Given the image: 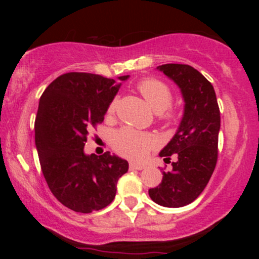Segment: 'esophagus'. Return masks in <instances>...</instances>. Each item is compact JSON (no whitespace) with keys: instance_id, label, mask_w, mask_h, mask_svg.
<instances>
[{"instance_id":"1","label":"esophagus","mask_w":259,"mask_h":259,"mask_svg":"<svg viewBox=\"0 0 259 259\" xmlns=\"http://www.w3.org/2000/svg\"><path fill=\"white\" fill-rule=\"evenodd\" d=\"M144 168L145 165L136 164V163H130V169H132V170H142Z\"/></svg>"}]
</instances>
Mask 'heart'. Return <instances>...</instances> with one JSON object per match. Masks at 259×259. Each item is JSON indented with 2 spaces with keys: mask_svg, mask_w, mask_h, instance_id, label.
<instances>
[{
  "mask_svg": "<svg viewBox=\"0 0 259 259\" xmlns=\"http://www.w3.org/2000/svg\"><path fill=\"white\" fill-rule=\"evenodd\" d=\"M140 94L154 112L160 113V119L167 123H175L177 112L169 109L173 102V91L165 82L158 79H144L136 85ZM118 106V97L111 101L107 108V115L112 117ZM168 109L167 110L166 108ZM158 145V140L151 133L139 132L133 127H121L113 136V147L120 156L133 160L145 159L151 150Z\"/></svg>",
  "mask_w": 259,
  "mask_h": 259,
  "instance_id": "1",
  "label": "heart"
}]
</instances>
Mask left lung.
I'll list each match as a JSON object with an SVG mask.
<instances>
[{
    "label": "left lung",
    "instance_id": "left-lung-1",
    "mask_svg": "<svg viewBox=\"0 0 259 259\" xmlns=\"http://www.w3.org/2000/svg\"><path fill=\"white\" fill-rule=\"evenodd\" d=\"M157 69L179 86L185 108L177 134L159 153L167 163L177 157L173 169L163 171L162 183L148 195L159 206L179 208L201 195L214 171L221 111L213 85L194 67L169 63Z\"/></svg>",
    "mask_w": 259,
    "mask_h": 259
}]
</instances>
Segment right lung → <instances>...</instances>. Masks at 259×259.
Instances as JSON below:
<instances>
[{"instance_id": "1", "label": "right lung", "mask_w": 259, "mask_h": 259, "mask_svg": "<svg viewBox=\"0 0 259 259\" xmlns=\"http://www.w3.org/2000/svg\"><path fill=\"white\" fill-rule=\"evenodd\" d=\"M119 88L102 75L72 72L53 80L40 97L35 145L41 170L53 196L74 212L91 213L108 206L118 179L129 169L125 159L109 152L84 153L89 132L105 119Z\"/></svg>"}]
</instances>
